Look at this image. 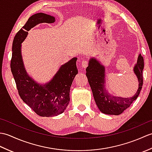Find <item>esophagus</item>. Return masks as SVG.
<instances>
[{"label":"esophagus","mask_w":152,"mask_h":152,"mask_svg":"<svg viewBox=\"0 0 152 152\" xmlns=\"http://www.w3.org/2000/svg\"><path fill=\"white\" fill-rule=\"evenodd\" d=\"M82 65L83 68H86L88 65V62L87 60H83L82 62Z\"/></svg>","instance_id":"1"}]
</instances>
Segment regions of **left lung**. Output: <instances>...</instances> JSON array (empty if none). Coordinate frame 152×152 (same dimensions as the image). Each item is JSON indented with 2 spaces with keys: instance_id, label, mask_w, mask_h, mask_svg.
<instances>
[{
  "instance_id": "8db88e82",
  "label": "left lung",
  "mask_w": 152,
  "mask_h": 152,
  "mask_svg": "<svg viewBox=\"0 0 152 152\" xmlns=\"http://www.w3.org/2000/svg\"><path fill=\"white\" fill-rule=\"evenodd\" d=\"M144 59L140 53L133 71L137 76L138 88L136 93L131 97L115 96L109 93L105 88V67L95 57L90 58L88 66L86 69V76L91 87L93 97L99 110L108 115H119L129 107L140 94L143 84L142 71Z\"/></svg>"
}]
</instances>
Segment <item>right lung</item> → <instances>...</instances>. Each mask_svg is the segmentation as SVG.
Returning <instances> with one entry per match:
<instances>
[{"label": "right lung", "instance_id": "obj_1", "mask_svg": "<svg viewBox=\"0 0 152 152\" xmlns=\"http://www.w3.org/2000/svg\"><path fill=\"white\" fill-rule=\"evenodd\" d=\"M56 21L53 16L37 13L28 18L19 30L12 44L11 71L17 86L19 95L38 115L52 117L64 111L70 101V89L78 71L77 57H73L61 66L50 81L40 84L27 74L21 55V43L27 37L28 31L36 25Z\"/></svg>", "mask_w": 152, "mask_h": 152}]
</instances>
